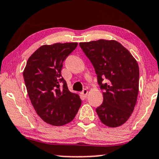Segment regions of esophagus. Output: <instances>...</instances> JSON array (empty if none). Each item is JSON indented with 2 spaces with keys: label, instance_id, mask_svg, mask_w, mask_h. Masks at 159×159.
<instances>
[{
  "label": "esophagus",
  "instance_id": "1",
  "mask_svg": "<svg viewBox=\"0 0 159 159\" xmlns=\"http://www.w3.org/2000/svg\"><path fill=\"white\" fill-rule=\"evenodd\" d=\"M87 94H88V90H87V89H84L83 91L81 92V95H82V96H84V97H87Z\"/></svg>",
  "mask_w": 159,
  "mask_h": 159
}]
</instances>
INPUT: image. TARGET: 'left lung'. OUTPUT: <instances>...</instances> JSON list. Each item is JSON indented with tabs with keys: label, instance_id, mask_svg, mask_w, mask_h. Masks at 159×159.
<instances>
[{
	"label": "left lung",
	"instance_id": "obj_1",
	"mask_svg": "<svg viewBox=\"0 0 159 159\" xmlns=\"http://www.w3.org/2000/svg\"><path fill=\"white\" fill-rule=\"evenodd\" d=\"M80 47L94 66L104 101L96 109L101 121L109 127L121 126L136 104L139 87L137 61L119 42L100 39L81 42ZM106 78L107 83L102 81Z\"/></svg>",
	"mask_w": 159,
	"mask_h": 159
}]
</instances>
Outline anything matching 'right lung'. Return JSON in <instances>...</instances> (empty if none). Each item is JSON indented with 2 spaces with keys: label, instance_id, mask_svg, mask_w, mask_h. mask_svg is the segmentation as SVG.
<instances>
[{
  "label": "right lung",
  "instance_id": "add662e5",
  "mask_svg": "<svg viewBox=\"0 0 159 159\" xmlns=\"http://www.w3.org/2000/svg\"><path fill=\"white\" fill-rule=\"evenodd\" d=\"M77 46L76 42L41 46L29 58L23 72L32 106L50 125L70 123L81 107L79 95L69 90L61 73L63 62Z\"/></svg>",
  "mask_w": 159,
  "mask_h": 159
}]
</instances>
